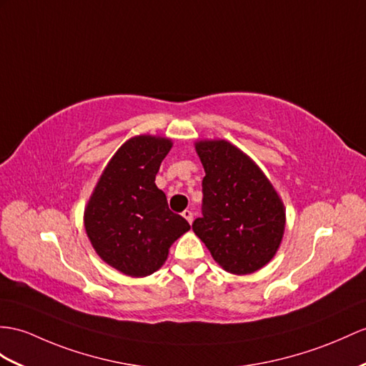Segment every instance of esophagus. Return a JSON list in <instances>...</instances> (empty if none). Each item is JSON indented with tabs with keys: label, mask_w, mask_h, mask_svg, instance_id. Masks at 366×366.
Wrapping results in <instances>:
<instances>
[{
	"label": "esophagus",
	"mask_w": 366,
	"mask_h": 366,
	"mask_svg": "<svg viewBox=\"0 0 366 366\" xmlns=\"http://www.w3.org/2000/svg\"><path fill=\"white\" fill-rule=\"evenodd\" d=\"M183 217L189 222V224H192V220H194V214H192V211H189V209H184L183 211Z\"/></svg>",
	"instance_id": "esophagus-1"
}]
</instances>
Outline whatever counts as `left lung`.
Instances as JSON below:
<instances>
[{
  "instance_id": "left-lung-1",
  "label": "left lung",
  "mask_w": 366,
  "mask_h": 366,
  "mask_svg": "<svg viewBox=\"0 0 366 366\" xmlns=\"http://www.w3.org/2000/svg\"><path fill=\"white\" fill-rule=\"evenodd\" d=\"M204 169L203 217L192 229L222 269L250 274L269 264L286 229V208L253 159L227 139L195 141Z\"/></svg>"
}]
</instances>
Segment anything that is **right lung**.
Instances as JSON below:
<instances>
[{
  "mask_svg": "<svg viewBox=\"0 0 366 366\" xmlns=\"http://www.w3.org/2000/svg\"><path fill=\"white\" fill-rule=\"evenodd\" d=\"M172 139L137 135L116 150L84 212L86 236L101 259L118 272L144 278L162 267L189 224L167 207L155 175Z\"/></svg>",
  "mask_w": 366,
  "mask_h": 366,
  "instance_id": "right-lung-1",
  "label": "right lung"
}]
</instances>
